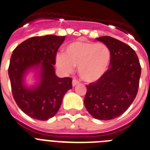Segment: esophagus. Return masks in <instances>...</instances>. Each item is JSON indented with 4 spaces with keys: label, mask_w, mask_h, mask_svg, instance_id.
<instances>
[{
    "label": "esophagus",
    "mask_w": 150,
    "mask_h": 150,
    "mask_svg": "<svg viewBox=\"0 0 150 150\" xmlns=\"http://www.w3.org/2000/svg\"><path fill=\"white\" fill-rule=\"evenodd\" d=\"M79 81H78L77 79H73L72 80V86L75 87L77 85H79Z\"/></svg>",
    "instance_id": "34e87169"
}]
</instances>
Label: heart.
Returning a JSON list of instances; mask_svg holds the SVG:
<instances>
[{"label": "heart", "mask_w": 150, "mask_h": 150, "mask_svg": "<svg viewBox=\"0 0 150 150\" xmlns=\"http://www.w3.org/2000/svg\"><path fill=\"white\" fill-rule=\"evenodd\" d=\"M110 61V51L103 43L77 40L69 43L64 52L56 56V65L69 73L78 65V73L87 82L98 81L106 72Z\"/></svg>", "instance_id": "obj_1"}]
</instances>
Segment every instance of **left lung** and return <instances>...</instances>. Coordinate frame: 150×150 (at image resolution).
Returning <instances> with one entry per match:
<instances>
[{
    "mask_svg": "<svg viewBox=\"0 0 150 150\" xmlns=\"http://www.w3.org/2000/svg\"><path fill=\"white\" fill-rule=\"evenodd\" d=\"M109 48V69L95 82L87 85L84 104L95 119L109 120L123 114L137 96L141 67L135 51L110 36L96 39Z\"/></svg>",
    "mask_w": 150,
    "mask_h": 150,
    "instance_id": "8db88e82",
    "label": "left lung"
}]
</instances>
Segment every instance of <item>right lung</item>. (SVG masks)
Returning a JSON list of instances; mask_svg holds the SVG:
<instances>
[{"mask_svg":"<svg viewBox=\"0 0 150 150\" xmlns=\"http://www.w3.org/2000/svg\"><path fill=\"white\" fill-rule=\"evenodd\" d=\"M65 36H34L16 47L11 57L8 75L15 101L30 117L47 120L56 115L65 94L71 89V78H59L54 65ZM35 73L36 82L29 86L25 77Z\"/></svg>","mask_w":150,"mask_h":150,"instance_id":"add662e5","label":"right lung"}]
</instances>
